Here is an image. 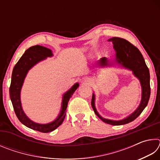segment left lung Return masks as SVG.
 I'll list each match as a JSON object with an SVG mask.
<instances>
[{"label":"left lung","mask_w":160,"mask_h":160,"mask_svg":"<svg viewBox=\"0 0 160 160\" xmlns=\"http://www.w3.org/2000/svg\"><path fill=\"white\" fill-rule=\"evenodd\" d=\"M109 42H112L113 48L116 51V61L118 63L123 67L131 70L133 74L140 81L142 86V100L140 106L135 110L134 113L130 115L128 117L121 121H112L102 118L94 107V95L92 94L91 104L95 114L102 121L113 126L123 125L134 121L138 116L144 110L147 106L150 96V71L146 65L142 53L138 48L132 44L127 40L120 37H113L109 39ZM98 64L101 66H107L108 64L107 58L103 57L100 59Z\"/></svg>","instance_id":"8db88e82"}]
</instances>
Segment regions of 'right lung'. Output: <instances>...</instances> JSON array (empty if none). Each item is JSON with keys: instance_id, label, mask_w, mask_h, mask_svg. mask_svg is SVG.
<instances>
[{"instance_id": "add662e5", "label": "right lung", "mask_w": 160, "mask_h": 160, "mask_svg": "<svg viewBox=\"0 0 160 160\" xmlns=\"http://www.w3.org/2000/svg\"><path fill=\"white\" fill-rule=\"evenodd\" d=\"M52 55V52L49 48L39 45L33 46L27 49L13 68L11 83H10L9 89L10 99H11L13 109H14L15 113L19 121L28 128L42 132H51L61 125L66 117V109L69 99L79 86L78 83L75 84L70 90L68 91L66 94H64L63 102H62L61 112L58 117L53 122L48 124H39L29 120L28 116L25 114L21 107L20 90L24 79H25L28 70L32 66L40 61L44 60L47 57H49Z\"/></svg>"}]
</instances>
